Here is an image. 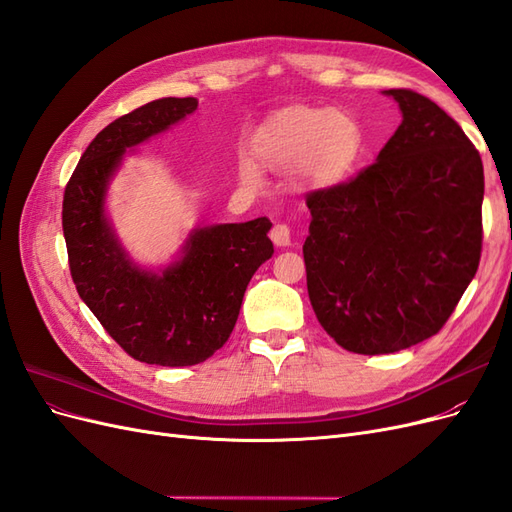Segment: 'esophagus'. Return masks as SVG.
I'll list each match as a JSON object with an SVG mask.
<instances>
[{"mask_svg":"<svg viewBox=\"0 0 512 512\" xmlns=\"http://www.w3.org/2000/svg\"><path fill=\"white\" fill-rule=\"evenodd\" d=\"M271 239H273L275 245H280V247L290 245V226H288V224H282V222H277V224L271 228Z\"/></svg>","mask_w":512,"mask_h":512,"instance_id":"1","label":"esophagus"}]
</instances>
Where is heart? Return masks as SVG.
Returning a JSON list of instances; mask_svg holds the SVG:
<instances>
[{
  "label": "heart",
  "mask_w": 512,
  "mask_h": 512,
  "mask_svg": "<svg viewBox=\"0 0 512 512\" xmlns=\"http://www.w3.org/2000/svg\"><path fill=\"white\" fill-rule=\"evenodd\" d=\"M258 158L273 168L299 166V177L312 185L342 181L361 156L356 123L331 108H292L277 119L256 147ZM239 177L250 188L262 183L260 168L243 158Z\"/></svg>",
  "instance_id": "obj_1"
}]
</instances>
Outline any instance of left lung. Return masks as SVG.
Segmentation results:
<instances>
[{
	"label": "left lung",
	"instance_id": "obj_1",
	"mask_svg": "<svg viewBox=\"0 0 512 512\" xmlns=\"http://www.w3.org/2000/svg\"><path fill=\"white\" fill-rule=\"evenodd\" d=\"M401 126L374 164L309 192L307 292L348 352L391 354L436 335L476 275L485 175L459 123L412 89H389Z\"/></svg>",
	"mask_w": 512,
	"mask_h": 512
}]
</instances>
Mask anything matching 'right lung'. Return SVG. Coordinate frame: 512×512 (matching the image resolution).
<instances>
[{
  "mask_svg": "<svg viewBox=\"0 0 512 512\" xmlns=\"http://www.w3.org/2000/svg\"><path fill=\"white\" fill-rule=\"evenodd\" d=\"M162 98L115 119L89 143L64 192L61 226L72 282L104 331L132 359L185 367L207 361L235 329L247 284L273 256L269 218L196 228L183 256L151 273L132 265L104 215L106 185L126 149L196 111Z\"/></svg>",
  "mask_w": 512,
  "mask_h": 512,
  "instance_id": "add662e5",
  "label": "right lung"
}]
</instances>
